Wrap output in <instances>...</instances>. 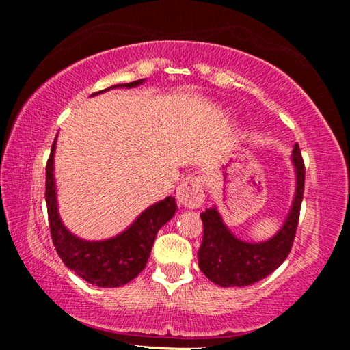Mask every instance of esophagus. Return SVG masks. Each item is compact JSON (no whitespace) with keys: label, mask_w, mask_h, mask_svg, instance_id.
Wrapping results in <instances>:
<instances>
[{"label":"esophagus","mask_w":350,"mask_h":350,"mask_svg":"<svg viewBox=\"0 0 350 350\" xmlns=\"http://www.w3.org/2000/svg\"><path fill=\"white\" fill-rule=\"evenodd\" d=\"M204 182L199 176H188L177 188V202L185 208H199L205 199Z\"/></svg>","instance_id":"obj_1"}]
</instances>
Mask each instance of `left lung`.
<instances>
[{
  "label": "left lung",
  "mask_w": 350,
  "mask_h": 350,
  "mask_svg": "<svg viewBox=\"0 0 350 350\" xmlns=\"http://www.w3.org/2000/svg\"><path fill=\"white\" fill-rule=\"evenodd\" d=\"M293 163L296 168V194L292 210L282 228L271 239L260 244H248L230 233L216 208L200 213L204 236L198 252L199 269L210 281L221 287L252 286L269 276L286 260L298 228L304 194L306 167L298 144L293 148Z\"/></svg>",
  "instance_id": "8db88e82"
}]
</instances>
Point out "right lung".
Wrapping results in <instances>:
<instances>
[{
	"mask_svg": "<svg viewBox=\"0 0 350 350\" xmlns=\"http://www.w3.org/2000/svg\"><path fill=\"white\" fill-rule=\"evenodd\" d=\"M142 81L144 80L114 85L111 88H133L140 85ZM55 140L52 144L51 156L46 163L44 196L52 242H54L58 256L62 258L68 269L75 271L80 278L94 286L120 287L123 284H128L145 269L157 232L174 216L177 208L174 198L170 196L150 206L135 219L131 227L116 238L100 242L75 238L72 233L64 228L57 211L54 182Z\"/></svg>",
	"mask_w": 350,
	"mask_h": 350,
	"instance_id": "obj_1",
	"label": "right lung"
}]
</instances>
